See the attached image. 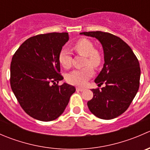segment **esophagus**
<instances>
[{"label":"esophagus","mask_w":150,"mask_h":150,"mask_svg":"<svg viewBox=\"0 0 150 150\" xmlns=\"http://www.w3.org/2000/svg\"><path fill=\"white\" fill-rule=\"evenodd\" d=\"M76 91H84V88H83L77 87L76 88Z\"/></svg>","instance_id":"obj_1"}]
</instances>
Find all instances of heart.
I'll use <instances>...</instances> for the list:
<instances>
[{"label": "heart", "instance_id": "heart-1", "mask_svg": "<svg viewBox=\"0 0 150 150\" xmlns=\"http://www.w3.org/2000/svg\"><path fill=\"white\" fill-rule=\"evenodd\" d=\"M73 48L77 54L85 56L83 68L78 69L69 72L67 75V81L69 83L77 86H83L86 81L93 75V68H98L103 62V55L91 40L87 38H80L73 44ZM72 55L68 50L63 48L59 54V62L65 69L72 67Z\"/></svg>", "mask_w": 150, "mask_h": 150}]
</instances>
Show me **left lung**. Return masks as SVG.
<instances>
[{"instance_id":"left-lung-1","label":"left lung","mask_w":150,"mask_h":150,"mask_svg":"<svg viewBox=\"0 0 150 150\" xmlns=\"http://www.w3.org/2000/svg\"><path fill=\"white\" fill-rule=\"evenodd\" d=\"M81 34L97 38L104 54V67L95 83L105 86L91 89L93 96L88 102V107L99 118H115L126 111L139 90L141 70L138 59L125 41L111 33L92 31Z\"/></svg>"}]
</instances>
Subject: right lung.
<instances>
[{"label":"right lung","mask_w":150,"mask_h":150,"mask_svg":"<svg viewBox=\"0 0 150 150\" xmlns=\"http://www.w3.org/2000/svg\"><path fill=\"white\" fill-rule=\"evenodd\" d=\"M68 40V33L37 35L27 39L12 57L11 87L24 111L36 120L59 117L75 91L70 85H58L64 78L59 54Z\"/></svg>","instance_id":"right-lung-1"}]
</instances>
